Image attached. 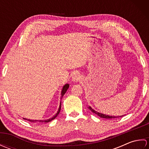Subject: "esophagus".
<instances>
[{
	"label": "esophagus",
	"instance_id": "1",
	"mask_svg": "<svg viewBox=\"0 0 149 149\" xmlns=\"http://www.w3.org/2000/svg\"><path fill=\"white\" fill-rule=\"evenodd\" d=\"M81 79V76L79 74H75L72 77V81L74 82H78Z\"/></svg>",
	"mask_w": 149,
	"mask_h": 149
}]
</instances>
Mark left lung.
<instances>
[{
  "label": "left lung",
  "instance_id": "1",
  "mask_svg": "<svg viewBox=\"0 0 149 149\" xmlns=\"http://www.w3.org/2000/svg\"><path fill=\"white\" fill-rule=\"evenodd\" d=\"M88 109H89L91 111H92L93 113H95L96 115H97L98 116H99L100 117H101V118H118V117H122L123 116H109V115H104V114H102V113H99L96 111H95L94 109H93L90 106L88 107Z\"/></svg>",
  "mask_w": 149,
  "mask_h": 149
}]
</instances>
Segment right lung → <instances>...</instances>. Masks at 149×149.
Masks as SVG:
<instances>
[{
	"label": "right lung",
	"instance_id": "add662e5",
	"mask_svg": "<svg viewBox=\"0 0 149 149\" xmlns=\"http://www.w3.org/2000/svg\"><path fill=\"white\" fill-rule=\"evenodd\" d=\"M68 88H69V84H66L65 85H64V86H63L62 91H61V98L65 94L66 91H67ZM61 102H60V105H59L58 112H57V113L56 114V115L54 116L53 117H52L51 118H49V119H47V120H29V119H27V118H24L23 119L28 120V121L31 122V123H43V122H45L46 123V122H49L50 121H52V120L55 119L56 118V116L59 115V113L60 112V110H61Z\"/></svg>",
	"mask_w": 149,
	"mask_h": 149
}]
</instances>
